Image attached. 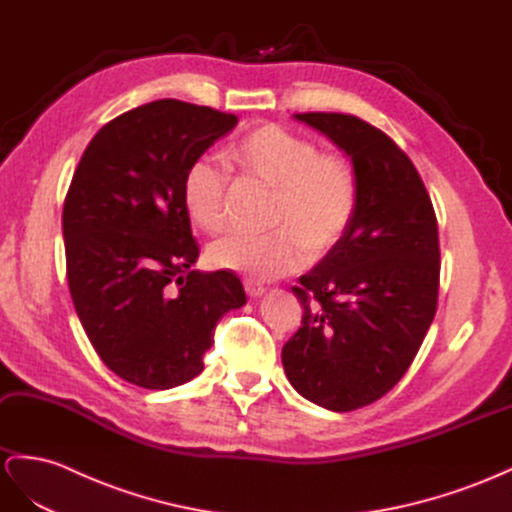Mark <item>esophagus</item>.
I'll return each instance as SVG.
<instances>
[{
    "label": "esophagus",
    "mask_w": 512,
    "mask_h": 512,
    "mask_svg": "<svg viewBox=\"0 0 512 512\" xmlns=\"http://www.w3.org/2000/svg\"><path fill=\"white\" fill-rule=\"evenodd\" d=\"M244 291H246V295H251V298H261V295L266 293V287L255 283V280H251V278H246L244 280Z\"/></svg>",
    "instance_id": "obj_1"
}]
</instances>
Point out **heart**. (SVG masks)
Returning a JSON list of instances; mask_svg holds the SVG:
<instances>
[{
  "label": "heart",
  "instance_id": "b5f03b06",
  "mask_svg": "<svg viewBox=\"0 0 512 512\" xmlns=\"http://www.w3.org/2000/svg\"><path fill=\"white\" fill-rule=\"evenodd\" d=\"M225 159L246 178L274 189L270 225L263 236L229 234L210 244L212 266L257 280L300 270L342 238L357 208V176L340 155H321L319 146L285 127L261 125L227 148ZM227 174L200 157L183 176L187 217L202 232L217 234L227 223Z\"/></svg>",
  "mask_w": 512,
  "mask_h": 512
}]
</instances>
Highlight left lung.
<instances>
[{
  "mask_svg": "<svg viewBox=\"0 0 512 512\" xmlns=\"http://www.w3.org/2000/svg\"><path fill=\"white\" fill-rule=\"evenodd\" d=\"M293 119L351 159L357 208L342 238L293 287L304 317L283 346V368L302 398L346 412L400 381L434 321L438 223L412 161L381 129L336 112Z\"/></svg>",
  "mask_w": 512,
  "mask_h": 512,
  "instance_id": "1",
  "label": "left lung"
}]
</instances>
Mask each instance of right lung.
Wrapping results in <instances>:
<instances>
[{"mask_svg":"<svg viewBox=\"0 0 512 512\" xmlns=\"http://www.w3.org/2000/svg\"><path fill=\"white\" fill-rule=\"evenodd\" d=\"M238 125L178 100L138 106L97 131L63 206L68 283L95 353L123 381L172 389L204 370L212 329L246 304L240 278L200 272L183 176Z\"/></svg>","mask_w":512,"mask_h":512,"instance_id":"1","label":"right lung"}]
</instances>
